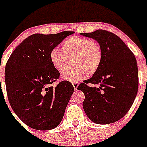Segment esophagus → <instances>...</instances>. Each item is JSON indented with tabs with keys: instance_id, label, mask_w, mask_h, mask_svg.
<instances>
[{
	"instance_id": "obj_1",
	"label": "esophagus",
	"mask_w": 147,
	"mask_h": 147,
	"mask_svg": "<svg viewBox=\"0 0 147 147\" xmlns=\"http://www.w3.org/2000/svg\"><path fill=\"white\" fill-rule=\"evenodd\" d=\"M78 85H79V82H72V85H73L74 88L76 90L78 88Z\"/></svg>"
}]
</instances>
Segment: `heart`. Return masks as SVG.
Wrapping results in <instances>:
<instances>
[{"label": "heart", "mask_w": 147, "mask_h": 147, "mask_svg": "<svg viewBox=\"0 0 147 147\" xmlns=\"http://www.w3.org/2000/svg\"><path fill=\"white\" fill-rule=\"evenodd\" d=\"M74 65L62 74L67 81L92 76L98 71L102 60L101 49L98 42L89 38L71 36L62 43V49L55 47L50 53L53 67L59 72L64 71L71 64Z\"/></svg>", "instance_id": "obj_1"}]
</instances>
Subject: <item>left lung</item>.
Instances as JSON below:
<instances>
[{
    "label": "left lung",
    "mask_w": 147,
    "mask_h": 147,
    "mask_svg": "<svg viewBox=\"0 0 147 147\" xmlns=\"http://www.w3.org/2000/svg\"><path fill=\"white\" fill-rule=\"evenodd\" d=\"M81 34L96 40L102 53L98 71L78 86L85 94L84 111L94 123H114L127 113L137 96L136 58L121 38L111 32L98 30Z\"/></svg>",
    "instance_id": "1"
}]
</instances>
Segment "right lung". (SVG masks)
I'll return each instance as SVG.
<instances>
[{
  "mask_svg": "<svg viewBox=\"0 0 147 147\" xmlns=\"http://www.w3.org/2000/svg\"><path fill=\"white\" fill-rule=\"evenodd\" d=\"M74 33L30 36L14 49L6 64V88L10 106L33 129L52 130L63 118L74 87L68 81L55 87L52 85L60 74L51 62L50 53Z\"/></svg>",
  "mask_w": 147,
  "mask_h": 147,
  "instance_id": "right-lung-1",
  "label": "right lung"
}]
</instances>
